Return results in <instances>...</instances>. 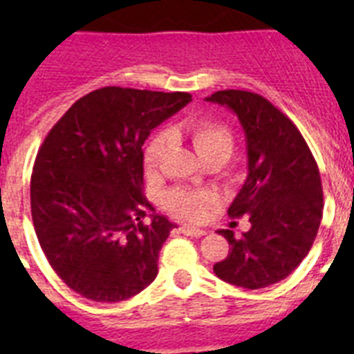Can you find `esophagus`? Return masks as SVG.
I'll return each mask as SVG.
<instances>
[{"label": "esophagus", "mask_w": 354, "mask_h": 354, "mask_svg": "<svg viewBox=\"0 0 354 354\" xmlns=\"http://www.w3.org/2000/svg\"><path fill=\"white\" fill-rule=\"evenodd\" d=\"M179 230L184 234V236H192V237L205 236V230H202V228H195V227H187V225H180Z\"/></svg>", "instance_id": "1"}]
</instances>
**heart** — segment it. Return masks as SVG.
Segmentation results:
<instances>
[{
    "instance_id": "b5f03b06",
    "label": "heart",
    "mask_w": 354,
    "mask_h": 354,
    "mask_svg": "<svg viewBox=\"0 0 354 354\" xmlns=\"http://www.w3.org/2000/svg\"><path fill=\"white\" fill-rule=\"evenodd\" d=\"M184 131L192 138L193 147L202 159L212 152H227L228 156L232 152V134L227 127L220 126L216 122H189L184 126ZM168 143H170V134L167 131H158L147 142L145 150H143V168H145L147 175H154L159 170ZM214 200V195L209 192L189 189V187H174L165 195V207L179 218L196 221L204 218L207 207Z\"/></svg>"
}]
</instances>
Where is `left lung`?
I'll use <instances>...</instances> for the list:
<instances>
[{
	"label": "left lung",
	"instance_id": "8db88e82",
	"mask_svg": "<svg viewBox=\"0 0 354 354\" xmlns=\"http://www.w3.org/2000/svg\"><path fill=\"white\" fill-rule=\"evenodd\" d=\"M209 102L227 106L246 138L248 175L228 207L230 218L248 216L250 230L228 241L216 277L245 289H262L289 277L310 252L323 218V186L305 138L286 115L259 93L221 90Z\"/></svg>",
	"mask_w": 354,
	"mask_h": 354
}]
</instances>
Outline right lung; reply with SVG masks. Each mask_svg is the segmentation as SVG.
Wrapping results in <instances>:
<instances>
[{"instance_id": "1", "label": "right lung", "mask_w": 354, "mask_h": 354, "mask_svg": "<svg viewBox=\"0 0 354 354\" xmlns=\"http://www.w3.org/2000/svg\"><path fill=\"white\" fill-rule=\"evenodd\" d=\"M189 101L186 92L104 86L74 102L44 140L30 186L33 227L53 270L83 298L124 301L158 277L175 225L143 195L142 147Z\"/></svg>"}]
</instances>
